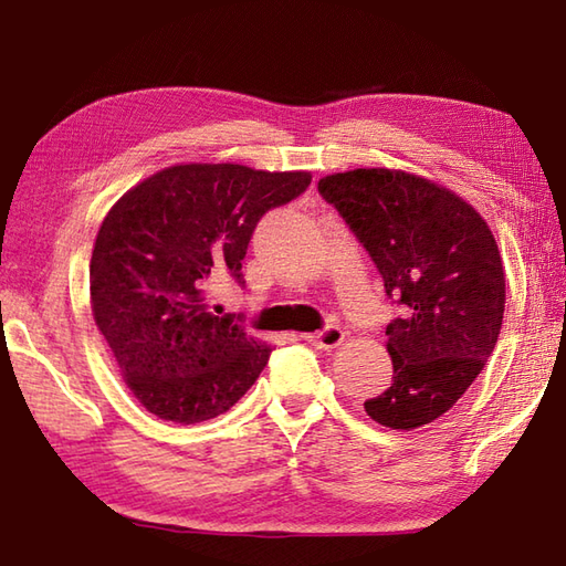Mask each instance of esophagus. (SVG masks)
Wrapping results in <instances>:
<instances>
[{"instance_id":"obj_1","label":"esophagus","mask_w":566,"mask_h":566,"mask_svg":"<svg viewBox=\"0 0 566 566\" xmlns=\"http://www.w3.org/2000/svg\"><path fill=\"white\" fill-rule=\"evenodd\" d=\"M302 338H306L308 343H312V346H316L321 350H331V348L340 346L343 338H346V334H343V331L336 328V326H328L324 331H318V334H306Z\"/></svg>"}]
</instances>
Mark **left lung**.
I'll return each mask as SVG.
<instances>
[{
  "label": "left lung",
  "mask_w": 566,
  "mask_h": 566,
  "mask_svg": "<svg viewBox=\"0 0 566 566\" xmlns=\"http://www.w3.org/2000/svg\"><path fill=\"white\" fill-rule=\"evenodd\" d=\"M382 274L402 318L387 326L392 385L365 402L370 419L417 429L457 405L497 343L505 272L479 210L400 169H353L318 181Z\"/></svg>",
  "instance_id": "1"
}]
</instances>
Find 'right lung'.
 Segmentation results:
<instances>
[{
    "mask_svg": "<svg viewBox=\"0 0 566 566\" xmlns=\"http://www.w3.org/2000/svg\"><path fill=\"white\" fill-rule=\"evenodd\" d=\"M308 184V171L176 164L107 210L91 258V306L147 412L176 424L206 422L260 378L272 346L232 316L210 314L206 286L218 274L242 284L254 226Z\"/></svg>",
    "mask_w": 566,
    "mask_h": 566,
    "instance_id": "1",
    "label": "right lung"
}]
</instances>
